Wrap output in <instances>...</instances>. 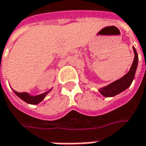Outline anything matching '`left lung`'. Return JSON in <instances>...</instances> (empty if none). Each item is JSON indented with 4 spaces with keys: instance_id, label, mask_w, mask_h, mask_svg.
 Wrapping results in <instances>:
<instances>
[{
    "instance_id": "8db88e82",
    "label": "left lung",
    "mask_w": 146,
    "mask_h": 146,
    "mask_svg": "<svg viewBox=\"0 0 146 146\" xmlns=\"http://www.w3.org/2000/svg\"><path fill=\"white\" fill-rule=\"evenodd\" d=\"M133 51H134V54H135V58H134L133 63L131 66V69L127 73L119 80L114 81L107 86L98 89V91L100 92V94L102 95H104V97H113V96L121 93L122 91H124L125 90H127L131 84L133 80H134L135 70H136L137 65H138V54H137L135 48L134 47H133Z\"/></svg>"
}]
</instances>
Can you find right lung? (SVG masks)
Segmentation results:
<instances>
[{"label":"right lung","mask_w":146,"mask_h":146,"mask_svg":"<svg viewBox=\"0 0 146 146\" xmlns=\"http://www.w3.org/2000/svg\"><path fill=\"white\" fill-rule=\"evenodd\" d=\"M51 90H52V89L49 90L48 91L45 92L43 94H38V95H36V96H32V95L29 94L26 92L19 93V92L15 91V90H14V92H15V94L18 96L19 98H20L22 100H24L27 104H38L40 103L42 100H43V98L46 97V95Z\"/></svg>","instance_id":"obj_1"}]
</instances>
